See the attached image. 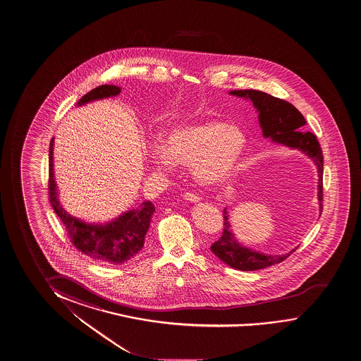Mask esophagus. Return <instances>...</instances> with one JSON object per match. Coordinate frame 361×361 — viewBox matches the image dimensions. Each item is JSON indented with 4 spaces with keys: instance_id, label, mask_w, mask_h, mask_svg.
<instances>
[{
    "instance_id": "34e87169",
    "label": "esophagus",
    "mask_w": 361,
    "mask_h": 361,
    "mask_svg": "<svg viewBox=\"0 0 361 361\" xmlns=\"http://www.w3.org/2000/svg\"><path fill=\"white\" fill-rule=\"evenodd\" d=\"M184 198L185 200H189V202H192V203H198V202H200V195H197V194L190 193V192H187V193H184Z\"/></svg>"
}]
</instances>
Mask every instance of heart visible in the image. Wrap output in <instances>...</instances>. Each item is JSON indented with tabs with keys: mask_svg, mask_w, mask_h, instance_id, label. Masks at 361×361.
Returning <instances> with one entry per match:
<instances>
[{
	"mask_svg": "<svg viewBox=\"0 0 361 361\" xmlns=\"http://www.w3.org/2000/svg\"><path fill=\"white\" fill-rule=\"evenodd\" d=\"M245 148L247 138L238 126L208 119L167 130L163 143L152 145L151 158L161 169H171L174 161L192 167L200 183L216 185L237 172Z\"/></svg>",
	"mask_w": 361,
	"mask_h": 361,
	"instance_id": "1",
	"label": "heart"
}]
</instances>
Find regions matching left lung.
I'll return each instance as SVG.
<instances>
[{"instance_id":"left-lung-1","label":"left lung","mask_w":361,"mask_h":361,"mask_svg":"<svg viewBox=\"0 0 361 361\" xmlns=\"http://www.w3.org/2000/svg\"><path fill=\"white\" fill-rule=\"evenodd\" d=\"M233 96L244 97L253 102L259 114V123L263 130L265 138L278 143V145L290 147L293 149L302 152L309 158H312L317 164L319 182H317V200L320 214L323 212V151L317 142L315 135L312 132L302 130V127L307 124V121L291 103L284 99L273 97L268 93L255 90H238L229 92ZM224 228L223 234L216 243L212 244V252L216 254L221 262L228 264L234 269L253 271V270L264 269L270 265L279 264L286 260L295 249L283 255H271L255 252L253 249L243 247L238 242L234 233L231 229L229 214L224 208Z\"/></svg>"}]
</instances>
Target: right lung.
Masks as SVG:
<instances>
[{"label": "right lung", "mask_w": 361, "mask_h": 361, "mask_svg": "<svg viewBox=\"0 0 361 361\" xmlns=\"http://www.w3.org/2000/svg\"><path fill=\"white\" fill-rule=\"evenodd\" d=\"M121 88L112 85H102L88 92L77 102V106L93 102L102 98L114 97L119 94ZM54 140L49 143V202L56 214L66 226L67 235L72 244L87 257L108 265H121L140 252L145 245V238L149 229L152 216L156 212L149 200L114 221L104 224H88L71 216L59 203L57 185L54 174Z\"/></svg>", "instance_id": "obj_1"}]
</instances>
